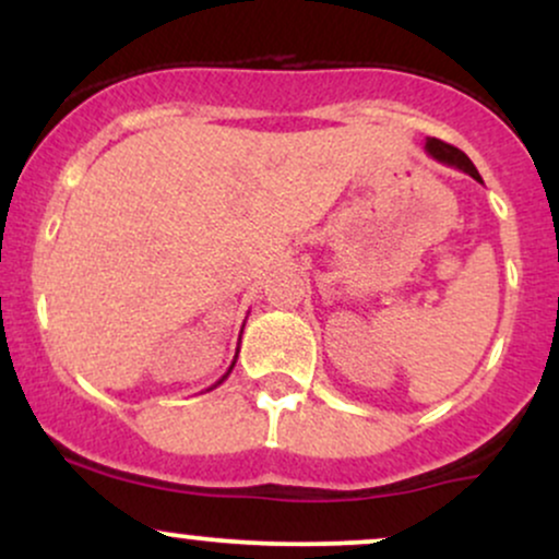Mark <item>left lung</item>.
I'll return each instance as SVG.
<instances>
[{
    "mask_svg": "<svg viewBox=\"0 0 559 559\" xmlns=\"http://www.w3.org/2000/svg\"><path fill=\"white\" fill-rule=\"evenodd\" d=\"M426 152H428V155H431L433 159H439L441 165H449V168L463 170V173H467V176H471V178H476L478 183H484V181H480L476 165H473L471 157H467L465 152H460L457 146L444 144V141H439V139H428V141H426Z\"/></svg>",
    "mask_w": 559,
    "mask_h": 559,
    "instance_id": "obj_1",
    "label": "left lung"
}]
</instances>
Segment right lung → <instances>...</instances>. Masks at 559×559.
Returning <instances> with one entry per match:
<instances>
[{"label":"right lung","mask_w":559,"mask_h":559,"mask_svg":"<svg viewBox=\"0 0 559 559\" xmlns=\"http://www.w3.org/2000/svg\"><path fill=\"white\" fill-rule=\"evenodd\" d=\"M239 342H241V338H239ZM236 357H239V349H236ZM236 357H234V362H230L228 373H226V376H223V378H221V381H217V383H215V386H221V383H223V381H226V378L230 376V370H234V365H236ZM215 386H210V389H215ZM210 389H207V391H210Z\"/></svg>","instance_id":"add662e5"}]
</instances>
